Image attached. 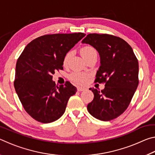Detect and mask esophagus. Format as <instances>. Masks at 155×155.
<instances>
[{"label": "esophagus", "instance_id": "obj_1", "mask_svg": "<svg viewBox=\"0 0 155 155\" xmlns=\"http://www.w3.org/2000/svg\"><path fill=\"white\" fill-rule=\"evenodd\" d=\"M77 90H78V91H85V87H78V88H77Z\"/></svg>", "mask_w": 155, "mask_h": 155}]
</instances>
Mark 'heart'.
I'll use <instances>...</instances> for the list:
<instances>
[{"mask_svg": "<svg viewBox=\"0 0 155 155\" xmlns=\"http://www.w3.org/2000/svg\"><path fill=\"white\" fill-rule=\"evenodd\" d=\"M81 53L82 54L84 59H86L88 57H91V55L96 54V51L93 47L91 46H84L81 50ZM72 55V51L68 52L64 56V61H63V64L64 65H67L70 61V59ZM89 77V74L85 72H74L70 75V80L75 83H77L78 85H83L86 83L87 78Z\"/></svg>", "mask_w": 155, "mask_h": 155, "instance_id": "obj_1", "label": "heart"}]
</instances>
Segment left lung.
Listing matches in <instances>:
<instances>
[{"instance_id": "obj_1", "label": "left lung", "mask_w": 155, "mask_h": 155, "mask_svg": "<svg viewBox=\"0 0 155 155\" xmlns=\"http://www.w3.org/2000/svg\"><path fill=\"white\" fill-rule=\"evenodd\" d=\"M82 43L90 44L98 51L101 65L95 81L105 83L101 91L90 89L94 97L88 104V111L103 121L116 118L127 109L137 88V59L129 44L118 37L91 33Z\"/></svg>"}]
</instances>
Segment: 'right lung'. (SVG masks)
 Masks as SVG:
<instances>
[{"mask_svg": "<svg viewBox=\"0 0 155 155\" xmlns=\"http://www.w3.org/2000/svg\"><path fill=\"white\" fill-rule=\"evenodd\" d=\"M85 33L46 35L31 41L18 58L14 87L23 107L42 123L58 120L77 88L70 82L56 85L52 74L63 69L64 56Z\"/></svg>", "mask_w": 155, "mask_h": 155, "instance_id": "add662e5", "label": "right lung"}]
</instances>
